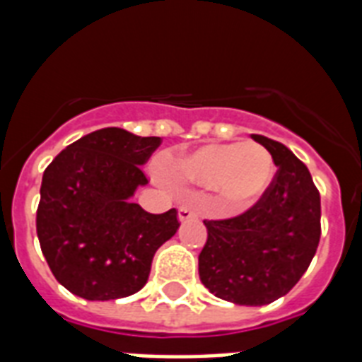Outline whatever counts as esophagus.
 Here are the masks:
<instances>
[{"label": "esophagus", "mask_w": 362, "mask_h": 362, "mask_svg": "<svg viewBox=\"0 0 362 362\" xmlns=\"http://www.w3.org/2000/svg\"><path fill=\"white\" fill-rule=\"evenodd\" d=\"M195 218H197V214H195L189 206H186V204L180 206V210H178V220H180L182 223H186V221L189 220H195Z\"/></svg>", "instance_id": "1"}]
</instances>
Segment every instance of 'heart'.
<instances>
[{"instance_id": "b5f03b06", "label": "heart", "mask_w": 362, "mask_h": 362, "mask_svg": "<svg viewBox=\"0 0 362 362\" xmlns=\"http://www.w3.org/2000/svg\"><path fill=\"white\" fill-rule=\"evenodd\" d=\"M175 173L193 186L216 187L223 206L242 210L269 189L276 165L263 144L218 142L180 159Z\"/></svg>"}]
</instances>
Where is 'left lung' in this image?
I'll list each match as a JSON object with an SVG mask.
<instances>
[{"mask_svg":"<svg viewBox=\"0 0 362 362\" xmlns=\"http://www.w3.org/2000/svg\"><path fill=\"white\" fill-rule=\"evenodd\" d=\"M278 167L257 203L227 220H204L199 276L218 298L263 306L291 291L321 237V199L308 167L281 142L252 135Z\"/></svg>","mask_w":362,"mask_h":362,"instance_id":"8db88e82","label":"left lung"}]
</instances>
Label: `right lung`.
<instances>
[{
	"label": "right lung",
	"mask_w": 362,
	"mask_h": 362,
	"mask_svg": "<svg viewBox=\"0 0 362 362\" xmlns=\"http://www.w3.org/2000/svg\"><path fill=\"white\" fill-rule=\"evenodd\" d=\"M159 136L120 127L84 135L42 175L37 237L54 278L86 300L141 291L158 247L180 227L178 212L150 214L129 197L146 186L144 165Z\"/></svg>",
	"instance_id": "1"
}]
</instances>
